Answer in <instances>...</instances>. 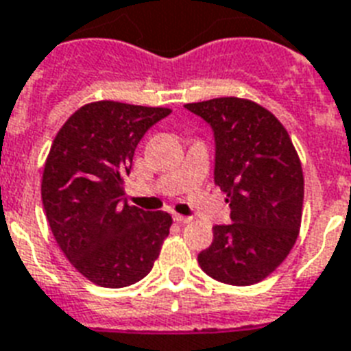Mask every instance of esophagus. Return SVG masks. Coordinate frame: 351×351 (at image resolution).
<instances>
[{
    "instance_id": "obj_1",
    "label": "esophagus",
    "mask_w": 351,
    "mask_h": 351,
    "mask_svg": "<svg viewBox=\"0 0 351 351\" xmlns=\"http://www.w3.org/2000/svg\"><path fill=\"white\" fill-rule=\"evenodd\" d=\"M173 219L176 220V222H178V224H189V222H191V217H184V215H173Z\"/></svg>"
}]
</instances>
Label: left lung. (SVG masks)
Instances as JSON below:
<instances>
[{
	"instance_id": "1",
	"label": "left lung",
	"mask_w": 351,
	"mask_h": 351,
	"mask_svg": "<svg viewBox=\"0 0 351 351\" xmlns=\"http://www.w3.org/2000/svg\"><path fill=\"white\" fill-rule=\"evenodd\" d=\"M184 107L213 131L215 184L231 208V222L215 226L198 264L219 282H261L299 234L304 178L297 151L282 123L255 101L215 98Z\"/></svg>"
}]
</instances>
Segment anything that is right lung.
I'll list each match as a JSON object with an SVG mask.
<instances>
[{"label": "right lung", "instance_id": "add662e5", "mask_svg": "<svg viewBox=\"0 0 351 351\" xmlns=\"http://www.w3.org/2000/svg\"><path fill=\"white\" fill-rule=\"evenodd\" d=\"M169 114L164 107L95 101L52 142L41 180L47 220L71 264L101 288L142 280L169 234V213L132 208L123 198L138 142Z\"/></svg>", "mask_w": 351, "mask_h": 351}]
</instances>
